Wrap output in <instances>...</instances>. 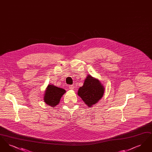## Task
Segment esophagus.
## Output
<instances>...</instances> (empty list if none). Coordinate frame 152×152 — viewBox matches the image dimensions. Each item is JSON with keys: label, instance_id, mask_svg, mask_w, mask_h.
Instances as JSON below:
<instances>
[{"label": "esophagus", "instance_id": "obj_1", "mask_svg": "<svg viewBox=\"0 0 152 152\" xmlns=\"http://www.w3.org/2000/svg\"><path fill=\"white\" fill-rule=\"evenodd\" d=\"M69 89H71V90H73V89H74V88H75V86H73V85H71V86H69Z\"/></svg>", "mask_w": 152, "mask_h": 152}]
</instances>
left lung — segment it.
I'll return each instance as SVG.
<instances>
[{
  "mask_svg": "<svg viewBox=\"0 0 152 152\" xmlns=\"http://www.w3.org/2000/svg\"><path fill=\"white\" fill-rule=\"evenodd\" d=\"M104 92V87L99 80L88 75L83 86L79 89L78 95L88 107H91L101 99Z\"/></svg>",
  "mask_w": 152,
  "mask_h": 152,
  "instance_id": "1",
  "label": "left lung"
}]
</instances>
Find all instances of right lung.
Wrapping results in <instances>:
<instances>
[{"mask_svg":"<svg viewBox=\"0 0 152 152\" xmlns=\"http://www.w3.org/2000/svg\"><path fill=\"white\" fill-rule=\"evenodd\" d=\"M64 89L53 85H48L45 91L44 100L45 102L52 107H55L59 103L61 96L64 94Z\"/></svg>","mask_w":152,"mask_h":152,"instance_id":"add662e5","label":"right lung"}]
</instances>
